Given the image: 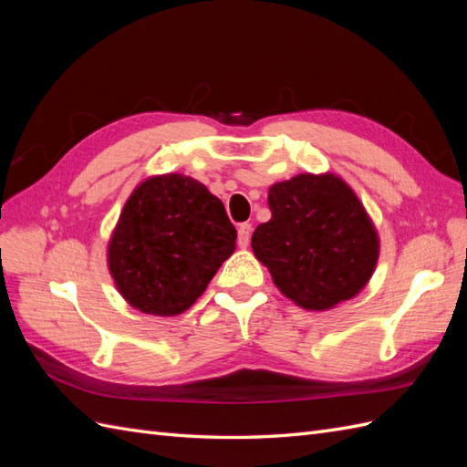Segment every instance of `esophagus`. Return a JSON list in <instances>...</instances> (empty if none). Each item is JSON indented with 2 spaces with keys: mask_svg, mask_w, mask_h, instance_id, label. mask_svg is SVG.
I'll return each mask as SVG.
<instances>
[{
  "mask_svg": "<svg viewBox=\"0 0 467 467\" xmlns=\"http://www.w3.org/2000/svg\"><path fill=\"white\" fill-rule=\"evenodd\" d=\"M251 239V223H242L237 228V245L239 247H247Z\"/></svg>",
  "mask_w": 467,
  "mask_h": 467,
  "instance_id": "34e87169",
  "label": "esophagus"
}]
</instances>
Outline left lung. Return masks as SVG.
I'll use <instances>...</instances> for the list:
<instances>
[{
    "instance_id": "left-lung-1",
    "label": "left lung",
    "mask_w": 467,
    "mask_h": 467,
    "mask_svg": "<svg viewBox=\"0 0 467 467\" xmlns=\"http://www.w3.org/2000/svg\"><path fill=\"white\" fill-rule=\"evenodd\" d=\"M273 216L251 247L278 290L306 309L325 312L368 285L379 237L358 196L333 173H302L268 189Z\"/></svg>"
}]
</instances>
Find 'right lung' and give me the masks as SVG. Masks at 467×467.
I'll use <instances>...</instances> for the list:
<instances>
[{
  "label": "right lung",
  "instance_id": "add662e5",
  "mask_svg": "<svg viewBox=\"0 0 467 467\" xmlns=\"http://www.w3.org/2000/svg\"><path fill=\"white\" fill-rule=\"evenodd\" d=\"M235 237L222 201L202 182L155 175L140 182L120 212L109 242V271L132 307L179 316L232 255Z\"/></svg>",
  "mask_w": 467,
  "mask_h": 467
}]
</instances>
